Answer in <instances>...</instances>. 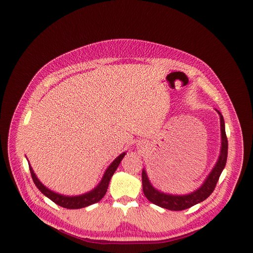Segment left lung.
<instances>
[{"label":"left lung","mask_w":253,"mask_h":253,"mask_svg":"<svg viewBox=\"0 0 253 253\" xmlns=\"http://www.w3.org/2000/svg\"><path fill=\"white\" fill-rule=\"evenodd\" d=\"M220 117V133H221V148H220V155L218 157L217 163L215 167L213 168V170L208 175V177L206 178L202 187L197 189L194 192L187 194V195H171L166 194L163 192H159L154 187L151 185V182L148 178V175L144 170H142V190L145 197L148 200L162 208L172 210V211H181L191 207L202 203L206 198H208L210 194L214 191L216 187V183L218 181L219 176L223 172L224 168L226 166L227 162V155H228V139L226 136L225 131V121L224 117L221 116V114L217 111Z\"/></svg>","instance_id":"8db88e82"}]
</instances>
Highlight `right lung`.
Segmentation results:
<instances>
[{
  "label": "right lung",
  "instance_id": "right-lung-1",
  "mask_svg": "<svg viewBox=\"0 0 253 253\" xmlns=\"http://www.w3.org/2000/svg\"><path fill=\"white\" fill-rule=\"evenodd\" d=\"M125 155L126 153H122V154H120L116 159L114 160V162L111 164V166L106 169L100 183H99L94 190H91L89 192L79 196H64V195L52 192V191H50L44 185H42L40 180L37 178V176L34 173V170L32 169V167L30 166H29V170L37 188L39 189L45 196H47L49 200H51L58 206L63 207V208H66V209H80V208H84V207H87L89 205L96 204L100 200H102V197L106 193V190H108L112 176L115 173V171L117 170V168L122 158L125 157Z\"/></svg>",
  "mask_w": 253,
  "mask_h": 253
}]
</instances>
